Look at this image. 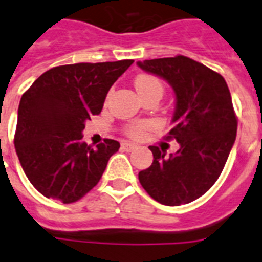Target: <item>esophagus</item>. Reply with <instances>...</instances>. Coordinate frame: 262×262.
Returning a JSON list of instances; mask_svg holds the SVG:
<instances>
[{
    "mask_svg": "<svg viewBox=\"0 0 262 262\" xmlns=\"http://www.w3.org/2000/svg\"><path fill=\"white\" fill-rule=\"evenodd\" d=\"M121 148L124 150H126V152H132V150H135L136 149V145L135 144H132V142H122L121 144Z\"/></svg>",
    "mask_w": 262,
    "mask_h": 262,
    "instance_id": "obj_1",
    "label": "esophagus"
}]
</instances>
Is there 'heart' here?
Here are the masks:
<instances>
[{
	"mask_svg": "<svg viewBox=\"0 0 262 262\" xmlns=\"http://www.w3.org/2000/svg\"><path fill=\"white\" fill-rule=\"evenodd\" d=\"M136 89L138 93H145L149 90H159L163 93V84L156 76L152 75H138L136 78ZM149 127L148 122H137V124H132L126 126L125 133L132 138H138L144 135V132Z\"/></svg>",
	"mask_w": 262,
	"mask_h": 262,
	"instance_id": "1",
	"label": "heart"
}]
</instances>
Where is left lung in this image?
I'll return each mask as SVG.
<instances>
[{
	"label": "left lung",
	"mask_w": 262,
	"mask_h": 262,
	"mask_svg": "<svg viewBox=\"0 0 262 262\" xmlns=\"http://www.w3.org/2000/svg\"><path fill=\"white\" fill-rule=\"evenodd\" d=\"M137 64L175 91L173 127L167 140L175 138L180 145L169 157L159 146H149L153 163L138 180L161 205H186L211 188L233 148L238 121L230 91L221 74L183 55Z\"/></svg>",
	"instance_id": "left-lung-1"
}]
</instances>
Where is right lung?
Instances as JSON below:
<instances>
[{"label":"right lung","instance_id":"obj_1","mask_svg":"<svg viewBox=\"0 0 262 262\" xmlns=\"http://www.w3.org/2000/svg\"><path fill=\"white\" fill-rule=\"evenodd\" d=\"M132 63L59 66L23 94L14 146L25 175L44 196L74 203L98 184L120 142L105 138L93 149L82 141V132L86 121L101 113L110 87Z\"/></svg>","mask_w":262,"mask_h":262}]
</instances>
